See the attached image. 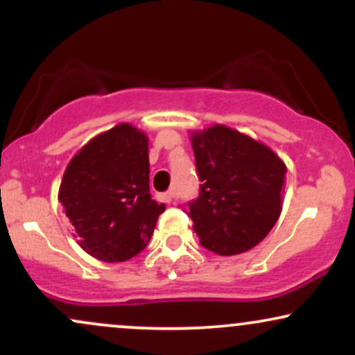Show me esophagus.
Returning a JSON list of instances; mask_svg holds the SVG:
<instances>
[{"instance_id":"esophagus-1","label":"esophagus","mask_w":355,"mask_h":355,"mask_svg":"<svg viewBox=\"0 0 355 355\" xmlns=\"http://www.w3.org/2000/svg\"><path fill=\"white\" fill-rule=\"evenodd\" d=\"M162 198H164V200H165L166 203L173 202V200H175V198H177V190H175V189H172V190H168V191H166V193H164V195H162Z\"/></svg>"}]
</instances>
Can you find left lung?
I'll list each match as a JSON object with an SVG mask.
<instances>
[{"label": "left lung", "instance_id": "obj_1", "mask_svg": "<svg viewBox=\"0 0 355 355\" xmlns=\"http://www.w3.org/2000/svg\"><path fill=\"white\" fill-rule=\"evenodd\" d=\"M202 185L187 215L200 243L218 255L250 250L282 210L285 164L254 138L214 125L191 135Z\"/></svg>", "mask_w": 355, "mask_h": 355}]
</instances>
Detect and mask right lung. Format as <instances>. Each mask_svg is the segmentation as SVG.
<instances>
[{"label": "right lung", "instance_id": "add662e5", "mask_svg": "<svg viewBox=\"0 0 355 355\" xmlns=\"http://www.w3.org/2000/svg\"><path fill=\"white\" fill-rule=\"evenodd\" d=\"M148 138L128 123L89 140L64 170L58 200L83 250L125 262L146 247L164 203L150 195Z\"/></svg>", "mask_w": 355, "mask_h": 355}]
</instances>
